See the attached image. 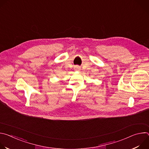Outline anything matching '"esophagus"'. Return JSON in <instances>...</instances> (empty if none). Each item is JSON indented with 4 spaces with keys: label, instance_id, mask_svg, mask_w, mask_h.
I'll return each mask as SVG.
<instances>
[{
    "label": "esophagus",
    "instance_id": "obj_1",
    "mask_svg": "<svg viewBox=\"0 0 149 149\" xmlns=\"http://www.w3.org/2000/svg\"><path fill=\"white\" fill-rule=\"evenodd\" d=\"M80 70V68L78 67V66H77L76 67H75V70L76 71H79Z\"/></svg>",
    "mask_w": 149,
    "mask_h": 149
}]
</instances>
